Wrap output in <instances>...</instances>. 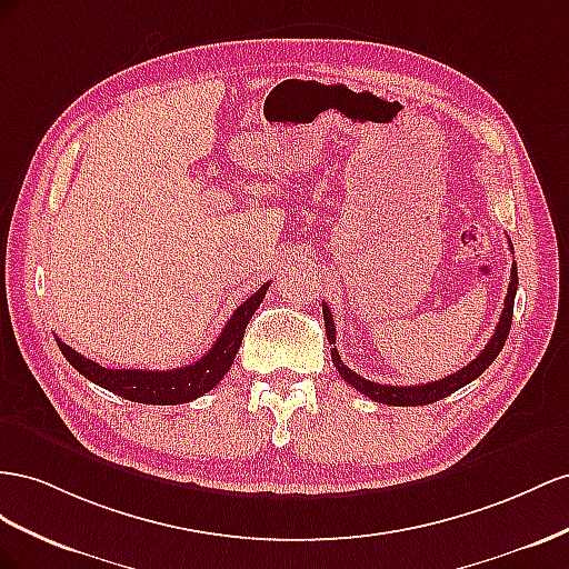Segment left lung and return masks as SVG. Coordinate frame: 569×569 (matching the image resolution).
<instances>
[{
	"instance_id": "8db88e82",
	"label": "left lung",
	"mask_w": 569,
	"mask_h": 569,
	"mask_svg": "<svg viewBox=\"0 0 569 569\" xmlns=\"http://www.w3.org/2000/svg\"><path fill=\"white\" fill-rule=\"evenodd\" d=\"M510 250H512V242H510ZM515 293H517V264H512V271H510V286H508V296H506V307H502V315L498 319L496 333L491 336L489 343H486V348L467 367L456 371V375H450L446 379H438V381H431V383H421V386H383V383H375V381H369V379H365L360 375H355L352 369H348L343 365V360H340L338 350H336L333 317H331V310L327 307V302H323L321 305V312H323V323H327V338H329V343L333 346L331 348V360H333V365L338 369V375L343 377V381H348L352 388H357V391L365 393L371 400H377V402L396 405V408H408V405H412V408H415V405H429V402H436V400H443L446 396L456 393L458 388L472 383L477 377H481L483 371L491 367V362L496 360L498 352L502 350V346H506V338L510 333V323H512Z\"/></svg>"
}]
</instances>
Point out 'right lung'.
I'll return each mask as SVG.
<instances>
[{
	"label": "right lung",
	"mask_w": 569,
	"mask_h": 569,
	"mask_svg": "<svg viewBox=\"0 0 569 569\" xmlns=\"http://www.w3.org/2000/svg\"><path fill=\"white\" fill-rule=\"evenodd\" d=\"M269 283L252 293L246 302H242L233 317L226 323L221 336L217 338V343L212 346L202 360L192 362L181 369H167V371H152V369H109L97 365L88 357L78 355L73 348L67 343H61L57 338V346L67 357L69 365L80 371L88 381L107 388V391L117 393L126 400L133 402H144V405H181L190 402L194 398L204 396L207 391L223 379L226 371L231 369L236 352L242 343V336H246L248 323L259 307V302L264 300Z\"/></svg>",
	"instance_id": "1"
}]
</instances>
